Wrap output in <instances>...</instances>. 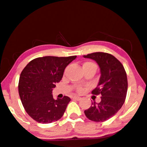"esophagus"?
<instances>
[{
	"instance_id": "obj_1",
	"label": "esophagus",
	"mask_w": 147,
	"mask_h": 147,
	"mask_svg": "<svg viewBox=\"0 0 147 147\" xmlns=\"http://www.w3.org/2000/svg\"><path fill=\"white\" fill-rule=\"evenodd\" d=\"M72 99H75V100H77V101H79V100H80L81 99V97H79V96H73V97H72Z\"/></svg>"
}]
</instances>
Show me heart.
<instances>
[{
	"label": "heart",
	"instance_id": "b5f03b06",
	"mask_svg": "<svg viewBox=\"0 0 147 147\" xmlns=\"http://www.w3.org/2000/svg\"><path fill=\"white\" fill-rule=\"evenodd\" d=\"M83 68H97V65H95V63H92V62H86L84 63ZM84 90V88L82 86H79L77 88V91L78 92H82Z\"/></svg>",
	"mask_w": 147,
	"mask_h": 147
}]
</instances>
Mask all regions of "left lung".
<instances>
[{"mask_svg":"<svg viewBox=\"0 0 147 147\" xmlns=\"http://www.w3.org/2000/svg\"><path fill=\"white\" fill-rule=\"evenodd\" d=\"M84 57L95 60L100 68L98 85L92 94L102 96L101 102H92L84 113L90 120L105 122L117 113L125 102L128 89L126 71L121 62L111 54L94 52Z\"/></svg>","mask_w":147,"mask_h":147,"instance_id":"8db88e82","label":"left lung"}]
</instances>
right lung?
<instances>
[{
  "mask_svg": "<svg viewBox=\"0 0 147 147\" xmlns=\"http://www.w3.org/2000/svg\"><path fill=\"white\" fill-rule=\"evenodd\" d=\"M76 57H38L22 70L18 82L20 98L27 113L37 122L49 124L63 115L70 98L64 96L55 99L52 91Z\"/></svg>",
  "mask_w": 147,
  "mask_h": 147,
  "instance_id": "1",
  "label": "right lung"
}]
</instances>
